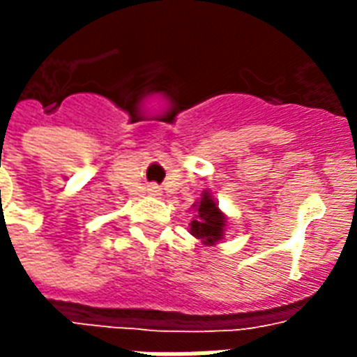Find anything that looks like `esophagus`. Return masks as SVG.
<instances>
[{"mask_svg": "<svg viewBox=\"0 0 357 357\" xmlns=\"http://www.w3.org/2000/svg\"><path fill=\"white\" fill-rule=\"evenodd\" d=\"M147 192L157 197V195H160V189H158V185H147Z\"/></svg>", "mask_w": 357, "mask_h": 357, "instance_id": "34e87169", "label": "esophagus"}]
</instances>
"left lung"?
Listing matches in <instances>:
<instances>
[{
    "label": "left lung",
    "instance_id": "obj_1",
    "mask_svg": "<svg viewBox=\"0 0 357 357\" xmlns=\"http://www.w3.org/2000/svg\"><path fill=\"white\" fill-rule=\"evenodd\" d=\"M197 219L191 221V234L202 240L204 244L212 245L223 238L227 219L223 213L219 212L215 200L210 197V192H204L202 199L197 204Z\"/></svg>",
    "mask_w": 357,
    "mask_h": 357
}]
</instances>
